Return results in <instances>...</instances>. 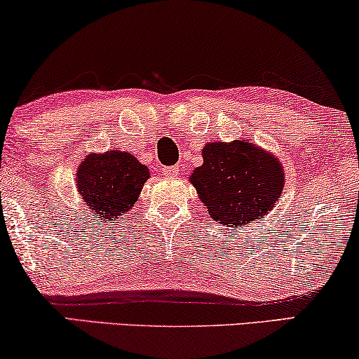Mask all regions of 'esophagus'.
<instances>
[{
  "label": "esophagus",
  "mask_w": 359,
  "mask_h": 359,
  "mask_svg": "<svg viewBox=\"0 0 359 359\" xmlns=\"http://www.w3.org/2000/svg\"><path fill=\"white\" fill-rule=\"evenodd\" d=\"M161 173L165 175V176H176V175L180 173V168L176 165H173V166H163Z\"/></svg>",
  "instance_id": "34e87169"
}]
</instances>
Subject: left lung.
Returning <instances> with one entry per match:
<instances>
[{
    "label": "left lung",
    "mask_w": 359,
    "mask_h": 359,
    "mask_svg": "<svg viewBox=\"0 0 359 359\" xmlns=\"http://www.w3.org/2000/svg\"><path fill=\"white\" fill-rule=\"evenodd\" d=\"M204 163L191 175L209 216L226 227L242 226L267 216L283 188L278 160L244 140L214 142L203 148Z\"/></svg>",
    "instance_id": "left-lung-1"
}]
</instances>
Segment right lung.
Masks as SVG:
<instances>
[{"label": "right lung", "mask_w": 359, "mask_h": 359, "mask_svg": "<svg viewBox=\"0 0 359 359\" xmlns=\"http://www.w3.org/2000/svg\"><path fill=\"white\" fill-rule=\"evenodd\" d=\"M148 178V168L137 158L114 150L90 155L81 163L77 188L83 203L104 221L128 212Z\"/></svg>", "instance_id": "right-lung-1"}]
</instances>
